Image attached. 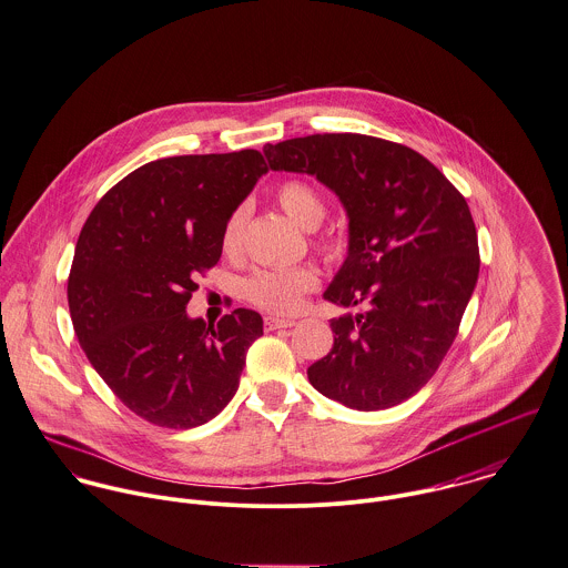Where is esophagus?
<instances>
[{
	"mask_svg": "<svg viewBox=\"0 0 568 568\" xmlns=\"http://www.w3.org/2000/svg\"><path fill=\"white\" fill-rule=\"evenodd\" d=\"M296 320H290V317H276V315H267L265 317V328L267 331H274V328H290L294 326Z\"/></svg>",
	"mask_w": 568,
	"mask_h": 568,
	"instance_id": "obj_1",
	"label": "esophagus"
}]
</instances>
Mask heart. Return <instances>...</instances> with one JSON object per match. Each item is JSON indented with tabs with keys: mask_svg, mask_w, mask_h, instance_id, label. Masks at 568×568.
I'll list each match as a JSON object with an SVG mask.
<instances>
[{
	"mask_svg": "<svg viewBox=\"0 0 568 568\" xmlns=\"http://www.w3.org/2000/svg\"><path fill=\"white\" fill-rule=\"evenodd\" d=\"M274 197L283 209V213L305 231H314L324 217V202L320 193L303 181L281 183L274 191ZM244 220H246L244 206L235 209L226 220L222 231V248L226 253H235L240 248ZM315 285H317V276L314 270L301 265V267H287V270L254 272L253 276L246 281L244 292L248 301L261 310H267L274 314H290L301 305L303 294L312 292Z\"/></svg>",
	"mask_w": 568,
	"mask_h": 568,
	"instance_id": "heart-1",
	"label": "heart"
}]
</instances>
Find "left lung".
Returning <instances> with one entry per match:
<instances>
[{
    "label": "left lung",
    "mask_w": 568,
    "mask_h": 568,
    "mask_svg": "<svg viewBox=\"0 0 568 568\" xmlns=\"http://www.w3.org/2000/svg\"><path fill=\"white\" fill-rule=\"evenodd\" d=\"M274 172L315 176L348 217V254L324 292L362 314L331 320L333 348L310 366L320 394L377 412L412 398L438 371L479 276L470 209L416 150L366 134L267 143Z\"/></svg>",
    "instance_id": "8db88e82"
}]
</instances>
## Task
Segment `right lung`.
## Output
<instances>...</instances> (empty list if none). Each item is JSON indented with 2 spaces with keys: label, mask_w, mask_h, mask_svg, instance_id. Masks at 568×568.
Returning <instances> with one entry per match:
<instances>
[{
  "label": "right lung",
  "mask_w": 568,
  "mask_h": 568,
  "mask_svg": "<svg viewBox=\"0 0 568 568\" xmlns=\"http://www.w3.org/2000/svg\"><path fill=\"white\" fill-rule=\"evenodd\" d=\"M267 165L256 150L141 165L84 222L67 281L75 337L95 373L143 420L191 429L240 387L263 317L187 315L195 276L222 256V231Z\"/></svg>",
  "instance_id": "obj_1"
}]
</instances>
